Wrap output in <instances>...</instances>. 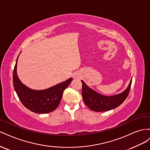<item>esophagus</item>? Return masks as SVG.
Segmentation results:
<instances>
[{"mask_svg": "<svg viewBox=\"0 0 150 150\" xmlns=\"http://www.w3.org/2000/svg\"><path fill=\"white\" fill-rule=\"evenodd\" d=\"M79 77V74L78 72H76L73 75V78H78Z\"/></svg>", "mask_w": 150, "mask_h": 150, "instance_id": "esophagus-1", "label": "esophagus"}]
</instances>
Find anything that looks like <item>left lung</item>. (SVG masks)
Wrapping results in <instances>:
<instances>
[{
    "instance_id": "obj_1",
    "label": "left lung",
    "mask_w": 150,
    "mask_h": 150,
    "mask_svg": "<svg viewBox=\"0 0 150 150\" xmlns=\"http://www.w3.org/2000/svg\"><path fill=\"white\" fill-rule=\"evenodd\" d=\"M131 78L129 84L123 92L113 96H107L99 94L89 88L82 80V96L86 106L94 111L101 112L112 110L121 104L128 96L131 88Z\"/></svg>"
}]
</instances>
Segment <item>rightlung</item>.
<instances>
[{"instance_id":"1","label":"right lung","mask_w":150,"mask_h":150,"mask_svg":"<svg viewBox=\"0 0 150 150\" xmlns=\"http://www.w3.org/2000/svg\"><path fill=\"white\" fill-rule=\"evenodd\" d=\"M19 56L13 72V84L21 103L29 110L39 114L48 113L56 110L60 103L63 92L69 85L72 79L69 78L46 89H30L22 83L18 78L17 64Z\"/></svg>"}]
</instances>
